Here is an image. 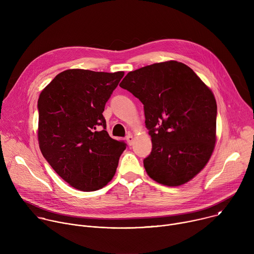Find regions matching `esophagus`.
<instances>
[{"label":"esophagus","mask_w":254,"mask_h":254,"mask_svg":"<svg viewBox=\"0 0 254 254\" xmlns=\"http://www.w3.org/2000/svg\"><path fill=\"white\" fill-rule=\"evenodd\" d=\"M127 143L129 144V146H131L132 142H133V137H132V135L130 133H128L127 135Z\"/></svg>","instance_id":"34e87169"}]
</instances>
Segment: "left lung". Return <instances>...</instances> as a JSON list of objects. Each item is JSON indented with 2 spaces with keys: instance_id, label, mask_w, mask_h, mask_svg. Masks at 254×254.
<instances>
[{
  "instance_id": "left-lung-1",
  "label": "left lung",
  "mask_w": 254,
  "mask_h": 254,
  "mask_svg": "<svg viewBox=\"0 0 254 254\" xmlns=\"http://www.w3.org/2000/svg\"><path fill=\"white\" fill-rule=\"evenodd\" d=\"M120 86L143 104L153 149L143 167L156 182L180 186L208 163L216 141L211 89L184 63L166 61L130 71Z\"/></svg>"
}]
</instances>
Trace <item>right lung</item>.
Masks as SVG:
<instances>
[{"instance_id": "1", "label": "right lung", "mask_w": 254, "mask_h": 254, "mask_svg": "<svg viewBox=\"0 0 254 254\" xmlns=\"http://www.w3.org/2000/svg\"><path fill=\"white\" fill-rule=\"evenodd\" d=\"M124 71L68 69L38 99V140L43 157L71 186L96 191L114 178L127 143L110 136L102 116Z\"/></svg>"}]
</instances>
